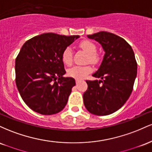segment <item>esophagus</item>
Wrapping results in <instances>:
<instances>
[{
  "mask_svg": "<svg viewBox=\"0 0 152 152\" xmlns=\"http://www.w3.org/2000/svg\"><path fill=\"white\" fill-rule=\"evenodd\" d=\"M79 82H81V80H78V79H76V84H78V83H79Z\"/></svg>",
  "mask_w": 152,
  "mask_h": 152,
  "instance_id": "obj_1",
  "label": "esophagus"
}]
</instances>
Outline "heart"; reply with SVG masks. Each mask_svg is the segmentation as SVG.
<instances>
[{
	"mask_svg": "<svg viewBox=\"0 0 152 152\" xmlns=\"http://www.w3.org/2000/svg\"><path fill=\"white\" fill-rule=\"evenodd\" d=\"M80 48L88 53L87 62H90L93 64H96L99 61V56L96 53V46L92 41L88 40H84L79 43ZM62 61L66 65L70 66L72 64L73 54L72 49L71 47H66L63 51L61 55ZM92 71V68L90 65L86 66H75L68 70V75L70 77L81 79L84 78L86 75L90 74Z\"/></svg>",
	"mask_w": 152,
	"mask_h": 152,
	"instance_id": "obj_1",
	"label": "heart"
}]
</instances>
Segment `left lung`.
<instances>
[{"label": "left lung", "mask_w": 152, "mask_h": 152, "mask_svg": "<svg viewBox=\"0 0 152 152\" xmlns=\"http://www.w3.org/2000/svg\"><path fill=\"white\" fill-rule=\"evenodd\" d=\"M87 37L102 45L105 54L98 71L92 75L101 80L88 81L83 94L85 107L91 114L106 116L116 111L129 98L137 74L132 46L124 38L106 31Z\"/></svg>", "instance_id": "left-lung-1"}]
</instances>
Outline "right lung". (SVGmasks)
Here are the masks:
<instances>
[{
    "instance_id": "right-lung-1",
    "label": "right lung",
    "mask_w": 152,
    "mask_h": 152,
    "mask_svg": "<svg viewBox=\"0 0 152 152\" xmlns=\"http://www.w3.org/2000/svg\"><path fill=\"white\" fill-rule=\"evenodd\" d=\"M78 38L47 33L23 45L15 58V83L23 102L33 111L51 115L65 107L76 82L74 78L63 76L66 71L61 55Z\"/></svg>"
}]
</instances>
